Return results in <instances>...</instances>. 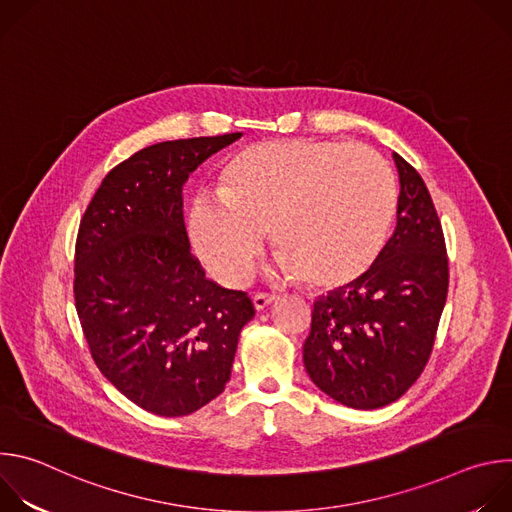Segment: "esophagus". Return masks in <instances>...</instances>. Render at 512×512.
I'll return each mask as SVG.
<instances>
[{"mask_svg":"<svg viewBox=\"0 0 512 512\" xmlns=\"http://www.w3.org/2000/svg\"><path fill=\"white\" fill-rule=\"evenodd\" d=\"M275 302V296H269V294H257L255 298H253V306H255V310L257 312H261V310H265L269 304H273Z\"/></svg>","mask_w":512,"mask_h":512,"instance_id":"esophagus-1","label":"esophagus"}]
</instances>
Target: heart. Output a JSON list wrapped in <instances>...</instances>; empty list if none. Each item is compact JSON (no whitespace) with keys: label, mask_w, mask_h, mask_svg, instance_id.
Here are the masks:
<instances>
[{"label":"heart","mask_w":512,"mask_h":512,"mask_svg":"<svg viewBox=\"0 0 512 512\" xmlns=\"http://www.w3.org/2000/svg\"><path fill=\"white\" fill-rule=\"evenodd\" d=\"M216 194L192 204L188 229L198 259L225 285L251 277L269 231L279 277L344 287L379 257L397 206L379 154L320 139L247 145L223 166Z\"/></svg>","instance_id":"1"}]
</instances>
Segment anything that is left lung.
Segmentation results:
<instances>
[{
    "label": "left lung",
    "mask_w": 512,
    "mask_h": 512,
    "mask_svg": "<svg viewBox=\"0 0 512 512\" xmlns=\"http://www.w3.org/2000/svg\"><path fill=\"white\" fill-rule=\"evenodd\" d=\"M397 227L360 279L314 302L304 364L352 409L397 401L423 373L448 296V255L423 178L399 154Z\"/></svg>",
    "instance_id": "left-lung-1"
}]
</instances>
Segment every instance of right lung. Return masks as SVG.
I'll list each match as a JSON object with an SVG mask.
<instances>
[{
	"label": "right lung",
	"mask_w": 512,
	"mask_h": 512,
	"mask_svg": "<svg viewBox=\"0 0 512 512\" xmlns=\"http://www.w3.org/2000/svg\"><path fill=\"white\" fill-rule=\"evenodd\" d=\"M243 133L162 141L115 166L77 237L75 302L99 371L137 407L190 415L225 391L245 291L204 277L190 253L182 186Z\"/></svg>",
	"instance_id": "1"
}]
</instances>
